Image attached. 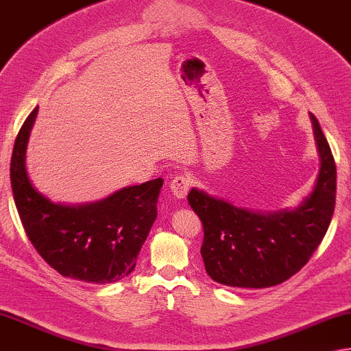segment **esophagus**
I'll list each match as a JSON object with an SVG mask.
<instances>
[{"label": "esophagus", "mask_w": 351, "mask_h": 351, "mask_svg": "<svg viewBox=\"0 0 351 351\" xmlns=\"http://www.w3.org/2000/svg\"><path fill=\"white\" fill-rule=\"evenodd\" d=\"M169 189L176 198H186L191 189V180L188 176H176L169 183Z\"/></svg>", "instance_id": "esophagus-1"}]
</instances>
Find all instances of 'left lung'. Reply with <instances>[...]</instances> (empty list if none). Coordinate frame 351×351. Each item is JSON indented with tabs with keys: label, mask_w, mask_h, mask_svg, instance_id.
I'll use <instances>...</instances> for the list:
<instances>
[{
	"label": "left lung",
	"mask_w": 351,
	"mask_h": 351,
	"mask_svg": "<svg viewBox=\"0 0 351 351\" xmlns=\"http://www.w3.org/2000/svg\"><path fill=\"white\" fill-rule=\"evenodd\" d=\"M321 168L315 188L294 210L259 213L191 189L188 202L203 223L207 274L233 288H269L297 274L321 244L336 199V165L311 113Z\"/></svg>",
	"instance_id": "8db88e82"
}]
</instances>
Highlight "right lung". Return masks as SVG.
I'll list each match as a JSON object with an SVG mask.
<instances>
[{
    "instance_id": "add662e5",
    "label": "right lung",
    "mask_w": 351,
    "mask_h": 351,
    "mask_svg": "<svg viewBox=\"0 0 351 351\" xmlns=\"http://www.w3.org/2000/svg\"><path fill=\"white\" fill-rule=\"evenodd\" d=\"M38 109L21 127L10 162L13 198L28 239L62 276L97 285L118 282L136 267L157 217L163 180L128 186L97 203L65 206L49 202L33 188L25 168L27 142Z\"/></svg>"
}]
</instances>
